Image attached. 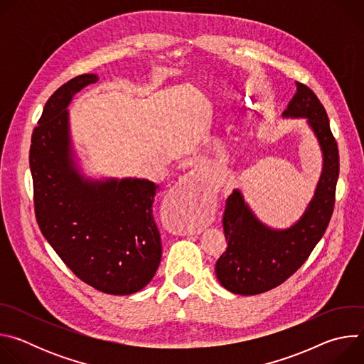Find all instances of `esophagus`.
Returning a JSON list of instances; mask_svg holds the SVG:
<instances>
[{
	"instance_id": "obj_1",
	"label": "esophagus",
	"mask_w": 364,
	"mask_h": 364,
	"mask_svg": "<svg viewBox=\"0 0 364 364\" xmlns=\"http://www.w3.org/2000/svg\"><path fill=\"white\" fill-rule=\"evenodd\" d=\"M187 183H191V176H184L180 181V184H187Z\"/></svg>"
}]
</instances>
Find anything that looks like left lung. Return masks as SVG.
I'll return each mask as SVG.
<instances>
[{
	"label": "left lung",
	"instance_id": "8db88e82",
	"mask_svg": "<svg viewBox=\"0 0 364 364\" xmlns=\"http://www.w3.org/2000/svg\"><path fill=\"white\" fill-rule=\"evenodd\" d=\"M282 117L306 119L323 152L321 177L304 215L288 229L264 225L239 190L228 197L223 213L228 247L215 271L222 287L233 294H262L287 281L320 242L334 210L340 159L323 103L308 86L296 82V93Z\"/></svg>",
	"mask_w": 364,
	"mask_h": 364
}]
</instances>
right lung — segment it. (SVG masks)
<instances>
[{"instance_id":"obj_1","label":"right lung","mask_w":364,"mask_h":364,"mask_svg":"<svg viewBox=\"0 0 364 364\" xmlns=\"http://www.w3.org/2000/svg\"><path fill=\"white\" fill-rule=\"evenodd\" d=\"M97 79L93 73L76 76L46 102L30 146L34 210L43 236L79 279L100 292L129 295L149 284L161 261L152 216L159 186L145 178L80 174L68 107Z\"/></svg>"}]
</instances>
